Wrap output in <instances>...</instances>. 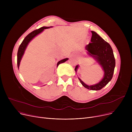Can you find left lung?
<instances>
[{
  "instance_id": "left-lung-1",
  "label": "left lung",
  "mask_w": 132,
  "mask_h": 132,
  "mask_svg": "<svg viewBox=\"0 0 132 132\" xmlns=\"http://www.w3.org/2000/svg\"><path fill=\"white\" fill-rule=\"evenodd\" d=\"M91 42L86 46L88 54L95 57L102 66L104 71V77L98 84L93 86H88L79 78L81 84L85 88L92 90H99L105 87L113 77L116 65L115 58L112 48L110 45L104 40L96 32L92 31ZM78 65L75 68L77 72Z\"/></svg>"
}]
</instances>
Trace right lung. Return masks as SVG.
Returning a JSON list of instances; mask_svg holds the SVG:
<instances>
[{
  "label": "right lung",
  "instance_id": "right-lung-1",
  "mask_svg": "<svg viewBox=\"0 0 132 132\" xmlns=\"http://www.w3.org/2000/svg\"><path fill=\"white\" fill-rule=\"evenodd\" d=\"M50 27H41L40 28L35 30L33 31H32L31 32H30V34H29L28 35L24 38V39H23V40L22 41V42L21 43V44H20L19 49H18V54H17V64H18V67L19 68V65H20V62L21 61V59L22 58V55L24 53V52L25 51L26 48L28 45V44L29 43V42L35 37L37 35H38V34L40 33L44 29H46V28H48ZM68 59V58H65L62 59L61 60H60L59 61H58V62L57 63V66H58V65L61 63H63V62H65L66 61H67Z\"/></svg>",
  "mask_w": 132,
  "mask_h": 132
}]
</instances>
